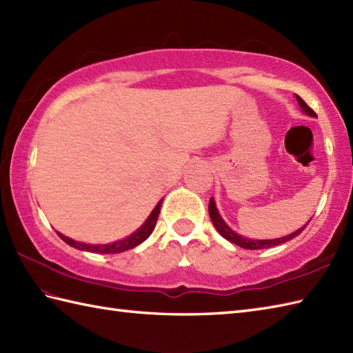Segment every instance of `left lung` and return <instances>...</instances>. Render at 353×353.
<instances>
[{"label": "left lung", "mask_w": 353, "mask_h": 353, "mask_svg": "<svg viewBox=\"0 0 353 353\" xmlns=\"http://www.w3.org/2000/svg\"><path fill=\"white\" fill-rule=\"evenodd\" d=\"M296 100H297V103H299V106H301L303 114H306L308 117H312V118L317 117L316 112H314V110L308 106V104H306V103L301 99V97L296 95ZM209 216H211L212 224L215 226V229L219 230V234H220L223 238H226L228 241H230L232 244H236V245L243 247V249H247V250L268 249V247H274V245H279V244L287 243V241H290V239L296 238L297 235H301V232H302L306 226H308V223H310V221H308V223L305 224V226H302L301 229H297L296 232H292V234H290V235H287V236L274 238V239H252V238H245V236L238 235L236 232H234V230H232V229L228 226L226 221H224V220L221 219V215H220V212H219V209H216V205H215V200H214V199L209 200Z\"/></svg>", "instance_id": "8db88e82"}]
</instances>
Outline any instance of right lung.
I'll list each match as a JSON object with an SVG mask.
<instances>
[{"label": "right lung", "instance_id": "right-lung-1", "mask_svg": "<svg viewBox=\"0 0 353 353\" xmlns=\"http://www.w3.org/2000/svg\"><path fill=\"white\" fill-rule=\"evenodd\" d=\"M161 205H162V200H159V203L154 206L152 214L148 215V219L144 221V224H142V226L137 232H133L132 235L125 236L123 239H118V241H114V243H109V244H86V243H80V241H76V239H71L68 236L59 234V232H57V235L61 236L66 244H70L71 247H74V249H79V250H83V252H92V253H101V254L121 253V252L133 249V247L139 245L141 243H144L145 239L150 235H152V232L154 230V226H156L157 216H159V212H161Z\"/></svg>", "mask_w": 353, "mask_h": 353}]
</instances>
